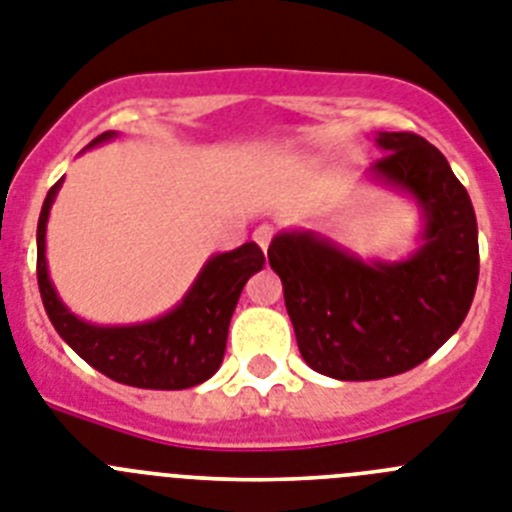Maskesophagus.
<instances>
[{
	"mask_svg": "<svg viewBox=\"0 0 512 512\" xmlns=\"http://www.w3.org/2000/svg\"><path fill=\"white\" fill-rule=\"evenodd\" d=\"M272 235H274L272 225H261L253 230V240H256V246H259L261 251H266V248H269V243H272Z\"/></svg>",
	"mask_w": 512,
	"mask_h": 512,
	"instance_id": "34e87169",
	"label": "esophagus"
}]
</instances>
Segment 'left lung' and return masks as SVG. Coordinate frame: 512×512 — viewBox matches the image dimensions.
Wrapping results in <instances>:
<instances>
[{"mask_svg": "<svg viewBox=\"0 0 512 512\" xmlns=\"http://www.w3.org/2000/svg\"><path fill=\"white\" fill-rule=\"evenodd\" d=\"M368 181L412 199L417 248L362 259L292 227L269 243L303 360L336 381H378L417 368L464 323L479 279V233L466 189L438 147L409 131H375Z\"/></svg>", "mask_w": 512, "mask_h": 512, "instance_id": "obj_1", "label": "left lung"}]
</instances>
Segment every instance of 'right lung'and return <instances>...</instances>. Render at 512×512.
<instances>
[{
    "label": "right lung",
    "instance_id": "1",
    "mask_svg": "<svg viewBox=\"0 0 512 512\" xmlns=\"http://www.w3.org/2000/svg\"><path fill=\"white\" fill-rule=\"evenodd\" d=\"M119 137V131H106L87 144L93 150ZM82 150V152H85ZM64 178L51 186L38 217V290L43 308L54 329L69 347L98 373L111 381L152 391H181L209 381L222 365L227 329L235 313L240 292L248 279L264 269V253L256 243H243L235 251L214 253L204 261L168 313L142 323L126 326H100L74 316L59 298L46 261V225Z\"/></svg>",
    "mask_w": 512,
    "mask_h": 512
}]
</instances>
